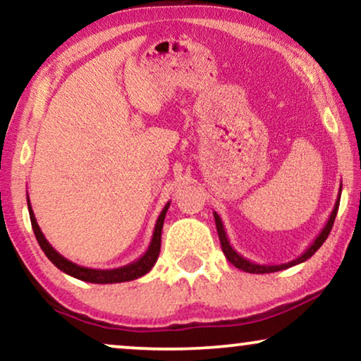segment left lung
Returning a JSON list of instances; mask_svg holds the SVG:
<instances>
[{
    "mask_svg": "<svg viewBox=\"0 0 361 361\" xmlns=\"http://www.w3.org/2000/svg\"><path fill=\"white\" fill-rule=\"evenodd\" d=\"M340 192H342V187H340L338 190V197H337V202H335V207L332 210V214H330L327 224L322 228V231L315 236V240L310 243V246L307 250L304 251L302 255L299 256V258H295L293 261H289V263H284V264H256L253 261L246 259L241 256L238 251H236L233 246L230 245L228 238H226V231H225V226L221 224V219L219 216L216 212H214V216H215V225H216V231H219V238H220V245H221V250H224V253L226 256V259L230 261L231 264L235 266V268H238L241 271H245V273H253V274H264V273H276V271H283V269H288L290 266H295L299 263H304V261H307L310 256H312L315 251H317L320 246L324 245V241L327 240V236L330 233V230H332L334 226V221H335V216H337V210H338V205H340Z\"/></svg>",
    "mask_w": 361,
    "mask_h": 361,
    "instance_id": "left-lung-1",
    "label": "left lung"
}]
</instances>
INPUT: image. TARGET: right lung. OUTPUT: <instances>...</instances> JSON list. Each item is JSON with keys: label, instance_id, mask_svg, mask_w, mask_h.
Segmentation results:
<instances>
[{"label": "right lung", "instance_id": "obj_1", "mask_svg": "<svg viewBox=\"0 0 361 361\" xmlns=\"http://www.w3.org/2000/svg\"><path fill=\"white\" fill-rule=\"evenodd\" d=\"M171 202H167L162 209L161 215L157 216V221L154 225V231H152V238L151 243L147 246V250L145 251V255L140 256L136 261L133 263L121 266V268H115V269H92V268H85V266H78L72 261H68L67 258L52 248V245L46 240V236L39 228L36 216H34L31 202H29V195H27V209H29V216H31V224H32V230L34 235H36L37 243L41 246L44 253L49 259L52 261L54 266H57L59 269L63 271V273L72 276V278H77L80 281H87V283H95V284H113V283H125V281H133L141 278L146 273H149L152 266L156 264L157 256H159L161 251V233H162V225H164V219L167 214V209H169Z\"/></svg>", "mask_w": 361, "mask_h": 361}]
</instances>
